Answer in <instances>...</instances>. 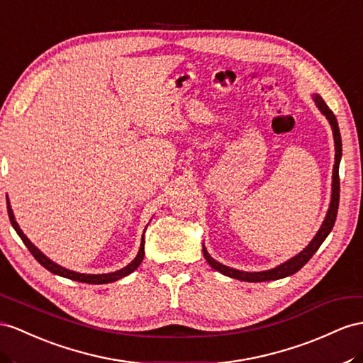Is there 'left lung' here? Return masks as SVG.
Segmentation results:
<instances>
[{
	"label": "left lung",
	"mask_w": 363,
	"mask_h": 363,
	"mask_svg": "<svg viewBox=\"0 0 363 363\" xmlns=\"http://www.w3.org/2000/svg\"><path fill=\"white\" fill-rule=\"evenodd\" d=\"M315 107L320 110V113L328 119V123L331 125L333 130V138H334V150H336V155H334V167H333V184H331V201H330V207L327 211V216H325L322 225L319 228L318 233L311 239V242L306 245L301 253H297L296 256H293L291 259H288L284 264L277 265L272 270H265V272H240L236 270V268H230L224 264L218 262L216 259H213L206 245H202V252H203V257L206 261L210 264V267L213 270H216L222 274H225L228 277L238 279V281H244V282H268V281H277V279H284L286 276H291L294 273H297L301 268L310 261L313 257V255L318 252L319 247L322 245V242L327 236L330 235V231L334 227V222H336V216H337V208H339V164H340V157H342V139H340V132H339V125H337V119L334 116L333 111L330 110V107L327 106V102L322 99V96H319L318 93L311 95Z\"/></svg>",
	"instance_id": "left-lung-1"
}]
</instances>
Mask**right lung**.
Returning a JSON list of instances; mask_svg holds the SVG:
<instances>
[{"instance_id": "obj_1", "label": "right lung", "mask_w": 363, "mask_h": 363, "mask_svg": "<svg viewBox=\"0 0 363 363\" xmlns=\"http://www.w3.org/2000/svg\"><path fill=\"white\" fill-rule=\"evenodd\" d=\"M7 213H9V219H11V224L12 227L15 228L16 235L21 238V240L24 242V245L29 248V252L33 255V257L38 261L45 270H49L50 273L57 274V276H61V277H67V279H72V281H77V282H84V284H110V282H115V281H119V279H123L125 276H128L130 273H133L136 268L141 265L143 259H144V235L141 238V247H139V252L136 255V257L133 259L132 262H130L128 265H125L124 268H121V270H116V272H111V273H104V274H86V273H78V272H73V270H69V268H64L61 265H58L57 262H53L52 259H49L48 256H45L40 248H36L30 239L27 238L23 230L20 228V225H18V222L15 220V216H13V210H12V206L11 202H9L7 199ZM148 225V224H147ZM147 228V227H145ZM145 233V230H144Z\"/></svg>"}]
</instances>
